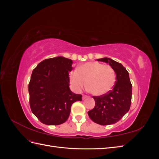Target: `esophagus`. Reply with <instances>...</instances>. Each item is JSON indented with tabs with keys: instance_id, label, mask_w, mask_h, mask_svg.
Masks as SVG:
<instances>
[{
	"instance_id": "1",
	"label": "esophagus",
	"mask_w": 159,
	"mask_h": 159,
	"mask_svg": "<svg viewBox=\"0 0 159 159\" xmlns=\"http://www.w3.org/2000/svg\"><path fill=\"white\" fill-rule=\"evenodd\" d=\"M87 98H88L87 95H82V99H83V100H84V99H85Z\"/></svg>"
}]
</instances>
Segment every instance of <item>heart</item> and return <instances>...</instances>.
<instances>
[{"mask_svg": "<svg viewBox=\"0 0 159 159\" xmlns=\"http://www.w3.org/2000/svg\"><path fill=\"white\" fill-rule=\"evenodd\" d=\"M115 73L111 67L97 61L87 62L70 73V81L73 87L80 91L85 85L91 94L106 93L115 82Z\"/></svg>", "mask_w": 159, "mask_h": 159, "instance_id": "obj_1", "label": "heart"}]
</instances>
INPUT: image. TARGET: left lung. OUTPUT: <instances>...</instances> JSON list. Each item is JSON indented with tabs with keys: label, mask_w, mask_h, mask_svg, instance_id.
Wrapping results in <instances>:
<instances>
[{
	"label": "left lung",
	"mask_w": 159,
	"mask_h": 159,
	"mask_svg": "<svg viewBox=\"0 0 159 159\" xmlns=\"http://www.w3.org/2000/svg\"><path fill=\"white\" fill-rule=\"evenodd\" d=\"M97 60L109 64L116 74V81L112 90L93 97L95 107L88 113L93 122L108 125L116 123L129 111L131 103L132 85L128 71L121 64L108 57Z\"/></svg>",
	"instance_id": "obj_1"
}]
</instances>
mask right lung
<instances>
[{"mask_svg": "<svg viewBox=\"0 0 159 159\" xmlns=\"http://www.w3.org/2000/svg\"><path fill=\"white\" fill-rule=\"evenodd\" d=\"M71 60L62 56L46 59L33 70L28 85L32 112L40 122L58 125L67 121L71 105L81 95L70 90L69 72Z\"/></svg>", "mask_w": 159, "mask_h": 159, "instance_id": "right-lung-1", "label": "right lung"}]
</instances>
